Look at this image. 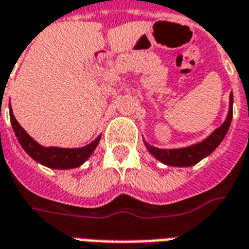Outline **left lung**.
<instances>
[{"label": "left lung", "mask_w": 249, "mask_h": 249, "mask_svg": "<svg viewBox=\"0 0 249 249\" xmlns=\"http://www.w3.org/2000/svg\"><path fill=\"white\" fill-rule=\"evenodd\" d=\"M232 107H233V94H230V109L228 114L225 117L224 123L220 125L217 129H214L211 135L204 139L200 142L192 144V145L185 146V148H176V149H160L156 146L149 145L145 140L146 149L152 156L161 161L165 165L171 167H192L203 159L209 156L212 152L220 145V142L224 140L227 132L230 129L231 121H232Z\"/></svg>", "instance_id": "8db88e82"}]
</instances>
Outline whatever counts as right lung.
<instances>
[{
  "instance_id": "right-lung-1",
  "label": "right lung",
  "mask_w": 249,
  "mask_h": 249,
  "mask_svg": "<svg viewBox=\"0 0 249 249\" xmlns=\"http://www.w3.org/2000/svg\"><path fill=\"white\" fill-rule=\"evenodd\" d=\"M10 123L13 126L16 137L18 140L19 145L22 146L28 155L35 161L42 164L52 169H73L82 165L87 161L92 153L96 149V146L100 142L101 135L96 140H93L90 144H88L81 148H60V146H42L37 141L30 137L26 130L19 125L13 114V110L10 109Z\"/></svg>"
}]
</instances>
